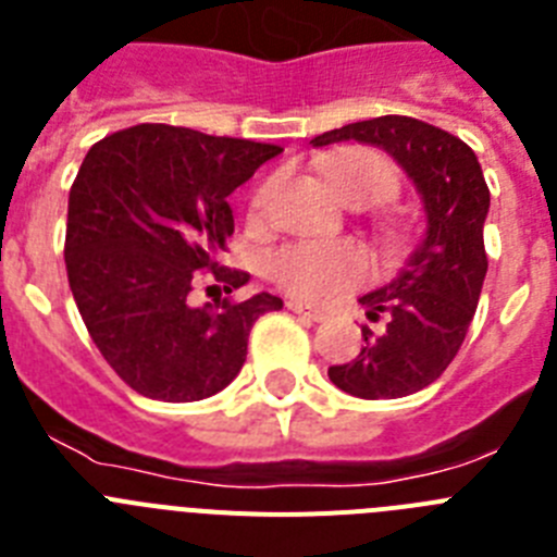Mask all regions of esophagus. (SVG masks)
I'll use <instances>...</instances> for the list:
<instances>
[{"label":"esophagus","instance_id":"34e87169","mask_svg":"<svg viewBox=\"0 0 557 557\" xmlns=\"http://www.w3.org/2000/svg\"><path fill=\"white\" fill-rule=\"evenodd\" d=\"M287 309H289V312H295V314H304V318H309V321H314V323H323V321H326V312H323V309L309 307V304L287 301Z\"/></svg>","mask_w":557,"mask_h":557}]
</instances>
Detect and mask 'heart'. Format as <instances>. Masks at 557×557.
Wrapping results in <instances>:
<instances>
[{
  "mask_svg": "<svg viewBox=\"0 0 557 557\" xmlns=\"http://www.w3.org/2000/svg\"><path fill=\"white\" fill-rule=\"evenodd\" d=\"M326 178L343 200H385L396 189V172L385 156L373 150H346L326 164ZM278 189V178H268L250 195L248 214L253 223L268 218ZM368 273L366 250L348 243H298L287 245L270 259V275L287 293L307 301H326L332 295L354 287Z\"/></svg>",
  "mask_w": 557,
  "mask_h": 557,
  "instance_id": "b5f03b06",
  "label": "heart"
}]
</instances>
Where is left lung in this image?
Segmentation results:
<instances>
[{"label": "left lung", "mask_w": 557, "mask_h": 557, "mask_svg": "<svg viewBox=\"0 0 557 557\" xmlns=\"http://www.w3.org/2000/svg\"><path fill=\"white\" fill-rule=\"evenodd\" d=\"M362 141L391 152L424 200L426 231L391 284L359 298L366 346L346 366L329 368L339 391L357 398H401L424 391L460 351L476 312L488 256L482 225L491 191L474 150L451 133L412 116H376L314 136L309 145Z\"/></svg>", "instance_id": "obj_1"}]
</instances>
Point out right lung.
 Returning <instances> with one entry per match:
<instances>
[{"instance_id":"right-lung-1","label":"right lung","mask_w":557,"mask_h":557,"mask_svg":"<svg viewBox=\"0 0 557 557\" xmlns=\"http://www.w3.org/2000/svg\"><path fill=\"white\" fill-rule=\"evenodd\" d=\"M278 152L172 125L125 127L86 152L69 189V287L108 366L141 396L220 393L243 368L250 326L284 307L270 293L186 301L200 270L225 293L248 284L218 262L234 234L228 195Z\"/></svg>"}]
</instances>
